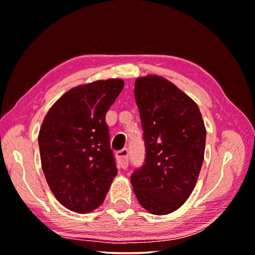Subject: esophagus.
<instances>
[{"label": "esophagus", "mask_w": 255, "mask_h": 255, "mask_svg": "<svg viewBox=\"0 0 255 255\" xmlns=\"http://www.w3.org/2000/svg\"><path fill=\"white\" fill-rule=\"evenodd\" d=\"M128 154L129 153H128L127 149H123V150L118 151L116 153L118 162H119V165L123 169H126L128 167Z\"/></svg>", "instance_id": "1"}]
</instances>
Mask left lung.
Masks as SVG:
<instances>
[{"label":"left lung","instance_id":"1","mask_svg":"<svg viewBox=\"0 0 255 255\" xmlns=\"http://www.w3.org/2000/svg\"><path fill=\"white\" fill-rule=\"evenodd\" d=\"M134 95L146 155L130 177L132 190L147 212L166 215L180 208L195 188L206 128L195 101L165 78H137Z\"/></svg>","mask_w":255,"mask_h":255}]
</instances>
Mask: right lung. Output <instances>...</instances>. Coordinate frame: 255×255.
Returning <instances> with one entry per match:
<instances>
[{
  "label": "right lung",
  "mask_w": 255,
  "mask_h": 255,
  "mask_svg": "<svg viewBox=\"0 0 255 255\" xmlns=\"http://www.w3.org/2000/svg\"><path fill=\"white\" fill-rule=\"evenodd\" d=\"M124 85L121 79H108L74 87L44 117L41 165L51 192L67 210H96L117 175L105 115Z\"/></svg>",
  "instance_id": "right-lung-1"
}]
</instances>
